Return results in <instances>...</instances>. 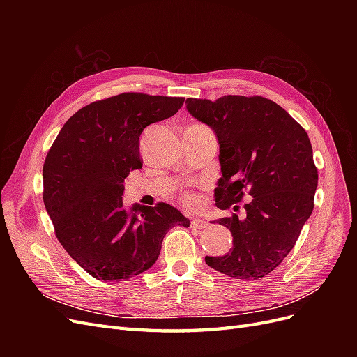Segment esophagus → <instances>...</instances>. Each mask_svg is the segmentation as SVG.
Wrapping results in <instances>:
<instances>
[{
  "instance_id": "esophagus-1",
  "label": "esophagus",
  "mask_w": 357,
  "mask_h": 357,
  "mask_svg": "<svg viewBox=\"0 0 357 357\" xmlns=\"http://www.w3.org/2000/svg\"><path fill=\"white\" fill-rule=\"evenodd\" d=\"M190 226H192V228L202 229V228H205V226H207V222L202 220V219H193V220L190 222Z\"/></svg>"
}]
</instances>
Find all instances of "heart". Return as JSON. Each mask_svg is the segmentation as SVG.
<instances>
[{"label": "heart", "instance_id": "heart-1", "mask_svg": "<svg viewBox=\"0 0 357 357\" xmlns=\"http://www.w3.org/2000/svg\"><path fill=\"white\" fill-rule=\"evenodd\" d=\"M183 204H185L189 208H193L198 204V198L195 195H190V193H188V195L183 197Z\"/></svg>", "mask_w": 357, "mask_h": 357}]
</instances>
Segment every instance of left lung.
Segmentation results:
<instances>
[{
	"label": "left lung",
	"instance_id": "1",
	"mask_svg": "<svg viewBox=\"0 0 357 357\" xmlns=\"http://www.w3.org/2000/svg\"><path fill=\"white\" fill-rule=\"evenodd\" d=\"M186 104L218 137V208L228 210L244 195L252 198L244 205V219L232 213L215 220L231 231L234 245L225 256H205V262L232 278H262L294 248L314 208L319 174L310 138L284 109L264 96L188 98Z\"/></svg>",
	"mask_w": 357,
	"mask_h": 357
}]
</instances>
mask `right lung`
<instances>
[{"label": "right lung", "mask_w": 357, "mask_h": 357, "mask_svg": "<svg viewBox=\"0 0 357 357\" xmlns=\"http://www.w3.org/2000/svg\"><path fill=\"white\" fill-rule=\"evenodd\" d=\"M185 98L125 92L95 101L62 126L43 165V201L59 243L86 273L121 282L144 273L169 228L190 225L177 208L122 201L139 169L143 129L174 116Z\"/></svg>", "instance_id": "1"}]
</instances>
